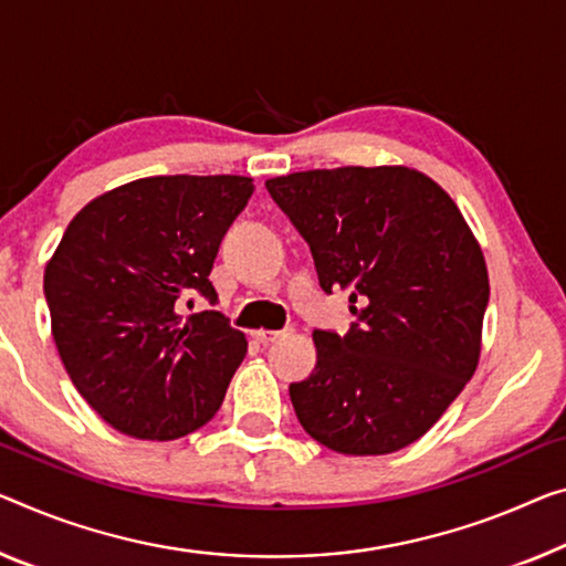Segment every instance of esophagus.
Segmentation results:
<instances>
[{"label":"esophagus","mask_w":566,"mask_h":566,"mask_svg":"<svg viewBox=\"0 0 566 566\" xmlns=\"http://www.w3.org/2000/svg\"><path fill=\"white\" fill-rule=\"evenodd\" d=\"M291 334V328H283V332H255V338L263 346H268V344H275L277 338H283V336H289Z\"/></svg>","instance_id":"1"}]
</instances>
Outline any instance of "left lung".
<instances>
[{
    "instance_id": "1",
    "label": "left lung",
    "mask_w": 566,
    "mask_h": 566,
    "mask_svg": "<svg viewBox=\"0 0 566 566\" xmlns=\"http://www.w3.org/2000/svg\"><path fill=\"white\" fill-rule=\"evenodd\" d=\"M268 195L308 242L324 293L349 291L344 336L316 328V369L289 387L313 440L387 455L422 438L473 377L489 271L463 214L407 167L295 171Z\"/></svg>"
}]
</instances>
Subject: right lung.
Instances as JSON below:
<instances>
[{
  "instance_id": "right-lung-1",
  "label": "right lung",
  "mask_w": 566,
  "mask_h": 566,
  "mask_svg": "<svg viewBox=\"0 0 566 566\" xmlns=\"http://www.w3.org/2000/svg\"><path fill=\"white\" fill-rule=\"evenodd\" d=\"M248 177H149L93 199L45 268L52 338L77 392L118 432L177 440L220 410L248 342L210 281ZM197 297L210 312L187 314Z\"/></svg>"
}]
</instances>
